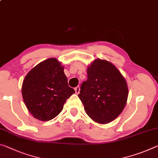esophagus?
I'll use <instances>...</instances> for the list:
<instances>
[{
    "instance_id": "34e87169",
    "label": "esophagus",
    "mask_w": 158,
    "mask_h": 158,
    "mask_svg": "<svg viewBox=\"0 0 158 158\" xmlns=\"http://www.w3.org/2000/svg\"><path fill=\"white\" fill-rule=\"evenodd\" d=\"M75 90V92H76L77 94H79V91H80V87L79 86H77L76 88H74Z\"/></svg>"
}]
</instances>
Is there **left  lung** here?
Segmentation results:
<instances>
[{
  "label": "left lung",
  "instance_id": "left-lung-1",
  "mask_svg": "<svg viewBox=\"0 0 158 158\" xmlns=\"http://www.w3.org/2000/svg\"><path fill=\"white\" fill-rule=\"evenodd\" d=\"M79 98L86 113L100 124H107L122 113L127 103L126 80L111 62L96 59L87 69Z\"/></svg>",
  "mask_w": 158,
  "mask_h": 158
}]
</instances>
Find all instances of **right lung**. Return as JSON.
Returning <instances> with one entry per match:
<instances>
[{
	"instance_id": "right-lung-1",
	"label": "right lung",
	"mask_w": 158,
	"mask_h": 158,
	"mask_svg": "<svg viewBox=\"0 0 158 158\" xmlns=\"http://www.w3.org/2000/svg\"><path fill=\"white\" fill-rule=\"evenodd\" d=\"M64 73V67L56 58L37 64L23 81L24 102L35 118L49 121L60 114L67 98L74 94Z\"/></svg>"
}]
</instances>
